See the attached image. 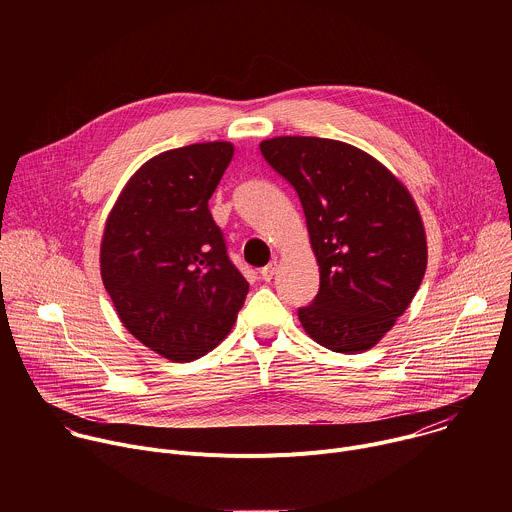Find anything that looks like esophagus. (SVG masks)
Wrapping results in <instances>:
<instances>
[{"label": "esophagus", "instance_id": "esophagus-1", "mask_svg": "<svg viewBox=\"0 0 512 512\" xmlns=\"http://www.w3.org/2000/svg\"><path fill=\"white\" fill-rule=\"evenodd\" d=\"M275 271H277V263L273 261V263H269V265H265V267L261 269V277H263L265 281H271L273 275H275Z\"/></svg>", "mask_w": 512, "mask_h": 512}]
</instances>
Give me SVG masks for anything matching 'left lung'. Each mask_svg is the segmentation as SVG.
Returning a JSON list of instances; mask_svg holds the SVG:
<instances>
[{
	"label": "left lung",
	"mask_w": 512,
	"mask_h": 512,
	"mask_svg": "<svg viewBox=\"0 0 512 512\" xmlns=\"http://www.w3.org/2000/svg\"><path fill=\"white\" fill-rule=\"evenodd\" d=\"M259 150L296 188L320 265L318 296L298 310L304 330L334 352L373 348L425 275L415 200L381 162L344 141L283 135Z\"/></svg>",
	"instance_id": "1"
}]
</instances>
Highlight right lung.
<instances>
[{
  "label": "right lung",
  "instance_id": "obj_1",
  "mask_svg": "<svg viewBox=\"0 0 512 512\" xmlns=\"http://www.w3.org/2000/svg\"><path fill=\"white\" fill-rule=\"evenodd\" d=\"M233 154V143L208 141L152 158L129 178L105 223L101 277L117 316L174 362L221 344L249 291L208 208Z\"/></svg>",
  "mask_w": 512,
  "mask_h": 512
}]
</instances>
